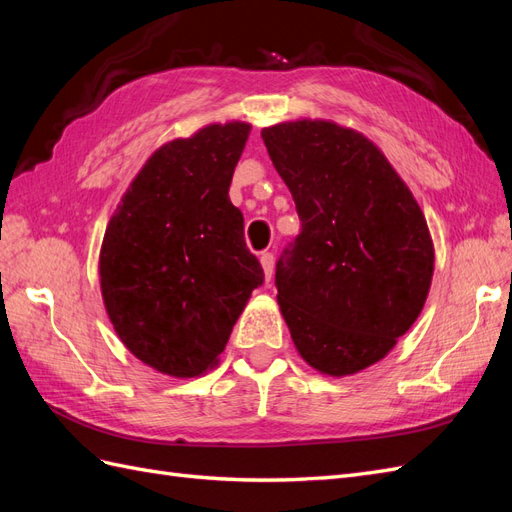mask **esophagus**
I'll list each match as a JSON object with an SVG mask.
<instances>
[{
  "label": "esophagus",
  "instance_id": "esophagus-1",
  "mask_svg": "<svg viewBox=\"0 0 512 512\" xmlns=\"http://www.w3.org/2000/svg\"><path fill=\"white\" fill-rule=\"evenodd\" d=\"M260 265H262V271H265V280L271 282L273 277V269H275V258L271 252H265L260 256Z\"/></svg>",
  "mask_w": 512,
  "mask_h": 512
}]
</instances>
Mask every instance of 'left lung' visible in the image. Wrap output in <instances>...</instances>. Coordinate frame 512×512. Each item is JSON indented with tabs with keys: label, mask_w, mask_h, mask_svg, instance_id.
I'll use <instances>...</instances> for the list:
<instances>
[{
	"label": "left lung",
	"mask_w": 512,
	"mask_h": 512,
	"mask_svg": "<svg viewBox=\"0 0 512 512\" xmlns=\"http://www.w3.org/2000/svg\"><path fill=\"white\" fill-rule=\"evenodd\" d=\"M260 136L301 220L275 269L294 348L324 376L359 374L423 312L436 258L425 215L361 132L297 119Z\"/></svg>",
	"instance_id": "1"
}]
</instances>
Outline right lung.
<instances>
[{
    "mask_svg": "<svg viewBox=\"0 0 512 512\" xmlns=\"http://www.w3.org/2000/svg\"><path fill=\"white\" fill-rule=\"evenodd\" d=\"M252 126L209 123L164 143L108 220L100 288L113 329L138 361L173 378L218 365L265 280L228 188Z\"/></svg>",
    "mask_w": 512,
    "mask_h": 512,
    "instance_id": "right-lung-1",
    "label": "right lung"
}]
</instances>
